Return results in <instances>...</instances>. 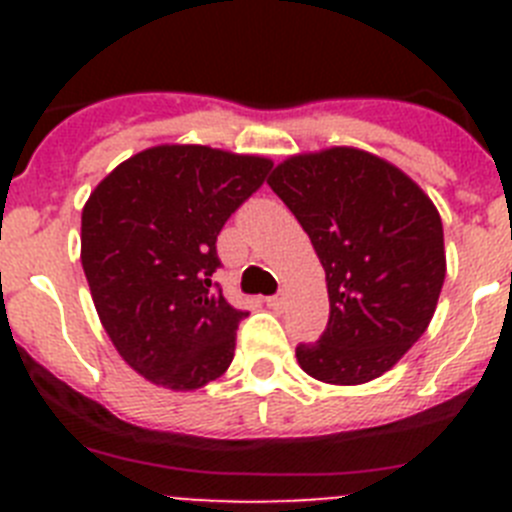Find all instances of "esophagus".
I'll return each instance as SVG.
<instances>
[{
  "mask_svg": "<svg viewBox=\"0 0 512 512\" xmlns=\"http://www.w3.org/2000/svg\"><path fill=\"white\" fill-rule=\"evenodd\" d=\"M266 305L271 307V310H279V307L284 305V297L282 295H274V297H266Z\"/></svg>",
  "mask_w": 512,
  "mask_h": 512,
  "instance_id": "34e87169",
  "label": "esophagus"
}]
</instances>
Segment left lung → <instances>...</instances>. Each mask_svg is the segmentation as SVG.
<instances>
[{
  "label": "left lung",
  "mask_w": 512,
  "mask_h": 512,
  "mask_svg": "<svg viewBox=\"0 0 512 512\" xmlns=\"http://www.w3.org/2000/svg\"><path fill=\"white\" fill-rule=\"evenodd\" d=\"M269 187L310 235L328 282V325L297 346V361L328 384L382 377L436 312L446 277L441 215L410 176L359 148L287 158Z\"/></svg>",
  "instance_id": "obj_1"
}]
</instances>
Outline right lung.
Segmentation results:
<instances>
[{
	"instance_id": "1",
	"label": "right lung",
	"mask_w": 512,
	"mask_h": 512,
	"mask_svg": "<svg viewBox=\"0 0 512 512\" xmlns=\"http://www.w3.org/2000/svg\"><path fill=\"white\" fill-rule=\"evenodd\" d=\"M269 158L156 146L122 161L81 212V266L117 354L166 390H200L233 361L235 310L212 274L217 235Z\"/></svg>"
}]
</instances>
